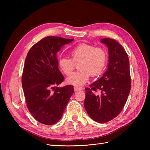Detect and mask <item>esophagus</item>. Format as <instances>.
<instances>
[{
	"instance_id": "esophagus-1",
	"label": "esophagus",
	"mask_w": 150,
	"mask_h": 150,
	"mask_svg": "<svg viewBox=\"0 0 150 150\" xmlns=\"http://www.w3.org/2000/svg\"><path fill=\"white\" fill-rule=\"evenodd\" d=\"M83 89L82 87H80V86H74V90L75 92L78 91H80Z\"/></svg>"
}]
</instances>
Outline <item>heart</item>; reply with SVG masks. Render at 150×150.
<instances>
[{
    "label": "heart",
    "instance_id": "b5f03b06",
    "mask_svg": "<svg viewBox=\"0 0 150 150\" xmlns=\"http://www.w3.org/2000/svg\"><path fill=\"white\" fill-rule=\"evenodd\" d=\"M70 56L71 59L60 58L58 66L63 73L69 76L74 69L75 64L78 63V67L79 69L66 79L68 84L75 86L85 84L90 75L96 76L101 74L108 61V54L104 49L84 43L72 49Z\"/></svg>",
    "mask_w": 150,
    "mask_h": 150
}]
</instances>
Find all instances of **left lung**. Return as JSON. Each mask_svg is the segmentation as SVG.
Listing matches in <instances>:
<instances>
[{"label":"left lung","mask_w":150,"mask_h":150,"mask_svg":"<svg viewBox=\"0 0 150 150\" xmlns=\"http://www.w3.org/2000/svg\"><path fill=\"white\" fill-rule=\"evenodd\" d=\"M108 47V70L96 82L86 88L84 108L91 118L100 123L114 119L121 112L131 89L128 56L116 40L104 38ZM97 90L100 93H96Z\"/></svg>","instance_id":"1"}]
</instances>
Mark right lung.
<instances>
[{"instance_id": "right-lung-1", "label": "right lung", "mask_w": 150, "mask_h": 150, "mask_svg": "<svg viewBox=\"0 0 150 150\" xmlns=\"http://www.w3.org/2000/svg\"><path fill=\"white\" fill-rule=\"evenodd\" d=\"M73 39L47 36L30 48L25 58L22 85L29 112L39 122L52 125L60 120L73 86L54 87L64 81L57 53Z\"/></svg>"}]
</instances>
